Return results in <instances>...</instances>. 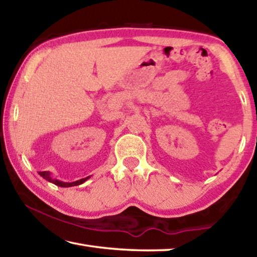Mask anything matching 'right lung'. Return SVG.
<instances>
[{
	"label": "right lung",
	"mask_w": 257,
	"mask_h": 257,
	"mask_svg": "<svg viewBox=\"0 0 257 257\" xmlns=\"http://www.w3.org/2000/svg\"><path fill=\"white\" fill-rule=\"evenodd\" d=\"M38 173H40L41 177L44 178V179H46L47 181L53 182L54 185L59 186V187H72V186L81 185L82 182H85V181L89 178V177H87V178H82V179H80V180H77V181H75V182H63V181H60V180L53 179V178L51 177V173H50L49 171H43V172H38Z\"/></svg>",
	"instance_id": "obj_1"
}]
</instances>
